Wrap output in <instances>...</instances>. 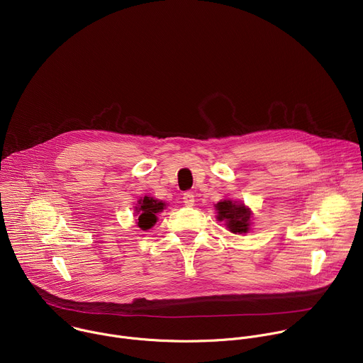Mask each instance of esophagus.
<instances>
[{
    "label": "esophagus",
    "mask_w": 363,
    "mask_h": 363,
    "mask_svg": "<svg viewBox=\"0 0 363 363\" xmlns=\"http://www.w3.org/2000/svg\"><path fill=\"white\" fill-rule=\"evenodd\" d=\"M183 203H184V206H187V207L194 206V196H193V193H190V191L184 193V194H183Z\"/></svg>",
    "instance_id": "obj_1"
}]
</instances>
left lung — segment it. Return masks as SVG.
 Returning <instances> with one entry per match:
<instances>
[{
  "label": "left lung",
  "instance_id": "8db88e82",
  "mask_svg": "<svg viewBox=\"0 0 363 363\" xmlns=\"http://www.w3.org/2000/svg\"><path fill=\"white\" fill-rule=\"evenodd\" d=\"M217 220L225 222L229 232L235 235H246L252 230V210L242 201L223 199L214 204Z\"/></svg>",
  "mask_w": 363,
  "mask_h": 363
}]
</instances>
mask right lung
Returning a JSON list of instances; mask_svg holds the SVG:
<instances>
[{
  "label": "right lung",
  "mask_w": 363,
  "mask_h": 363,
  "mask_svg": "<svg viewBox=\"0 0 363 363\" xmlns=\"http://www.w3.org/2000/svg\"><path fill=\"white\" fill-rule=\"evenodd\" d=\"M134 208V214L137 216V226L141 230H149L156 225L157 213L166 208V203L150 196H144L137 200Z\"/></svg>",
  "instance_id": "right-lung-1"
}]
</instances>
